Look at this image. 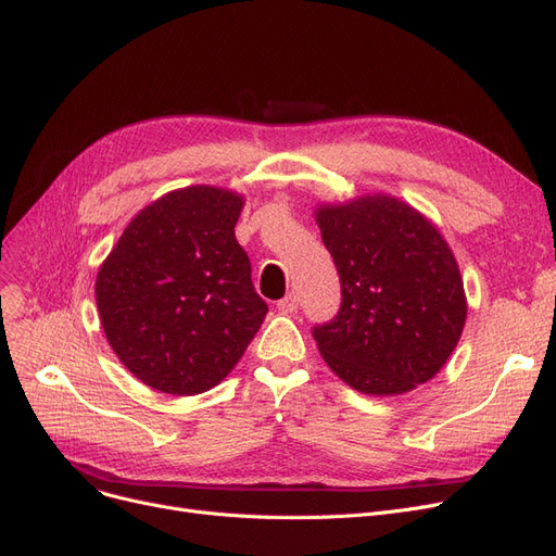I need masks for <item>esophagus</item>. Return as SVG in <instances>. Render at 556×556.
<instances>
[{"mask_svg":"<svg viewBox=\"0 0 556 556\" xmlns=\"http://www.w3.org/2000/svg\"><path fill=\"white\" fill-rule=\"evenodd\" d=\"M277 309H279L281 314H293V312H298V295H295V293H289L283 300H279V302H277Z\"/></svg>","mask_w":556,"mask_h":556,"instance_id":"obj_1","label":"esophagus"}]
</instances>
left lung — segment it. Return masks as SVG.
<instances>
[{"mask_svg": "<svg viewBox=\"0 0 556 556\" xmlns=\"http://www.w3.org/2000/svg\"><path fill=\"white\" fill-rule=\"evenodd\" d=\"M314 217L343 295L337 318L314 330L325 364L368 396L433 380L467 320L460 267L438 224L384 192L318 203Z\"/></svg>", "mask_w": 556, "mask_h": 556, "instance_id": "obj_1", "label": "left lung"}]
</instances>
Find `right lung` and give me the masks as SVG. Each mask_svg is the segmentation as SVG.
<instances>
[{
	"mask_svg": "<svg viewBox=\"0 0 556 556\" xmlns=\"http://www.w3.org/2000/svg\"><path fill=\"white\" fill-rule=\"evenodd\" d=\"M242 205L215 185L172 190L130 219L100 265L102 332L157 392L194 396L219 384L267 314L233 231Z\"/></svg>",
	"mask_w": 556,
	"mask_h": 556,
	"instance_id": "1",
	"label": "right lung"
}]
</instances>
